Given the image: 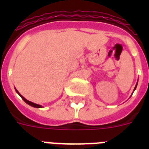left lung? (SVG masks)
I'll return each instance as SVG.
<instances>
[{"instance_id": "left-lung-1", "label": "left lung", "mask_w": 149, "mask_h": 149, "mask_svg": "<svg viewBox=\"0 0 149 149\" xmlns=\"http://www.w3.org/2000/svg\"><path fill=\"white\" fill-rule=\"evenodd\" d=\"M136 86H135V88H134V89H136Z\"/></svg>"}]
</instances>
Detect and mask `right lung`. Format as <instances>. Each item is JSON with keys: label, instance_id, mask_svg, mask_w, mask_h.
Wrapping results in <instances>:
<instances>
[{"label": "right lung", "instance_id": "add662e5", "mask_svg": "<svg viewBox=\"0 0 149 149\" xmlns=\"http://www.w3.org/2000/svg\"><path fill=\"white\" fill-rule=\"evenodd\" d=\"M15 90H16V92H17V93H18V95H19L21 96V97H22V99L24 100V101H25L26 103L27 104H28L29 105H30V106H32V107H37V108H39V107H42L41 106V105H39V104H35V103H33V102H31V101H28V100H27V99H25V98H24L23 96L22 95L20 94V93H18V90H17V89H15Z\"/></svg>", "mask_w": 149, "mask_h": 149}]
</instances>
